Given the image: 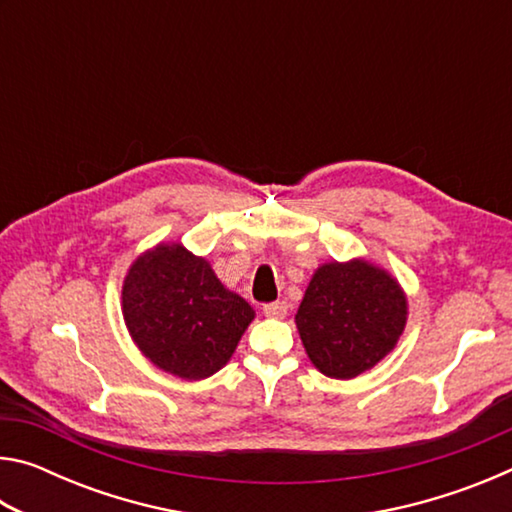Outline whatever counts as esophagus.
<instances>
[{
	"label": "esophagus",
	"instance_id": "34e87169",
	"mask_svg": "<svg viewBox=\"0 0 512 512\" xmlns=\"http://www.w3.org/2000/svg\"><path fill=\"white\" fill-rule=\"evenodd\" d=\"M264 314L268 318H284L287 316V302L277 300V302H271V305H264Z\"/></svg>",
	"mask_w": 512,
	"mask_h": 512
}]
</instances>
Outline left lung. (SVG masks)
I'll list each match as a JSON object with an SVG mask.
<instances>
[{"label":"left lung","instance_id":"obj_1","mask_svg":"<svg viewBox=\"0 0 512 512\" xmlns=\"http://www.w3.org/2000/svg\"><path fill=\"white\" fill-rule=\"evenodd\" d=\"M406 316L409 302L400 282L357 257L316 268L296 327L309 361L325 377L354 379L393 352Z\"/></svg>","mask_w":512,"mask_h":512}]
</instances>
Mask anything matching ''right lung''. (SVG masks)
I'll use <instances>...</instances> for the list:
<instances>
[{
	"mask_svg": "<svg viewBox=\"0 0 512 512\" xmlns=\"http://www.w3.org/2000/svg\"><path fill=\"white\" fill-rule=\"evenodd\" d=\"M121 314L155 368L201 381L230 361L255 309L223 287L205 257L183 244H158L128 268Z\"/></svg>",
	"mask_w": 512,
	"mask_h": 512,
	"instance_id": "add662e5",
	"label": "right lung"
}]
</instances>
